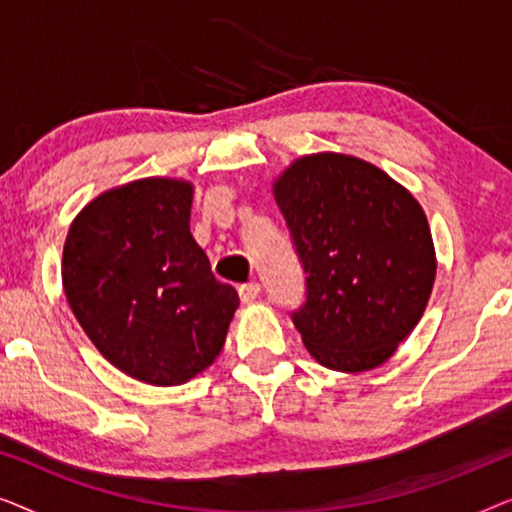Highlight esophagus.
Returning a JSON list of instances; mask_svg holds the SVG:
<instances>
[{"label": "esophagus", "instance_id": "34e87169", "mask_svg": "<svg viewBox=\"0 0 512 512\" xmlns=\"http://www.w3.org/2000/svg\"><path fill=\"white\" fill-rule=\"evenodd\" d=\"M237 291H240L242 303H254V300L258 298V293H261V284H258V282H247V284H242Z\"/></svg>", "mask_w": 512, "mask_h": 512}]
</instances>
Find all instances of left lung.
Masks as SVG:
<instances>
[{
    "label": "left lung",
    "instance_id": "1",
    "mask_svg": "<svg viewBox=\"0 0 512 512\" xmlns=\"http://www.w3.org/2000/svg\"><path fill=\"white\" fill-rule=\"evenodd\" d=\"M279 212L305 272L291 312L321 366H382L429 303L436 251L419 202L389 174L342 153H314L275 184Z\"/></svg>",
    "mask_w": 512,
    "mask_h": 512
}]
</instances>
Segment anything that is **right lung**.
<instances>
[{"label": "right lung", "instance_id": "add662e5", "mask_svg": "<svg viewBox=\"0 0 512 512\" xmlns=\"http://www.w3.org/2000/svg\"><path fill=\"white\" fill-rule=\"evenodd\" d=\"M193 188L139 179L102 193L69 228L62 284L104 359L139 382L184 384L212 363L240 305L191 235Z\"/></svg>", "mask_w": 512, "mask_h": 512}]
</instances>
